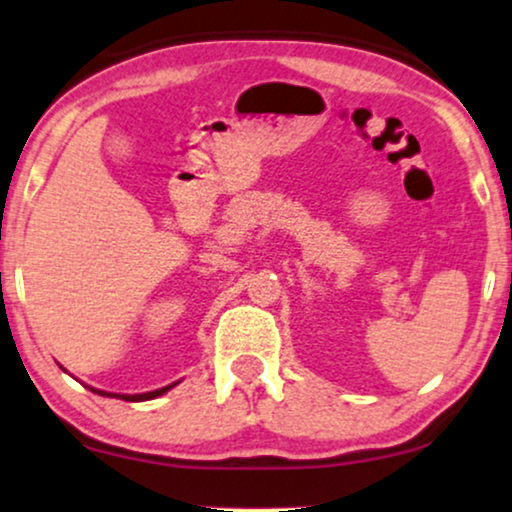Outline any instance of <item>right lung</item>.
<instances>
[{
  "mask_svg": "<svg viewBox=\"0 0 512 512\" xmlns=\"http://www.w3.org/2000/svg\"><path fill=\"white\" fill-rule=\"evenodd\" d=\"M176 383H178V381H176ZM176 383H171V386H164V388H159V390H152V393H141V395H117V393H103V390H96V388H91V390H94V393H101V395H105V397H122V400H126V402H145V400H155V397L164 395V393H167V390L174 388Z\"/></svg>",
  "mask_w": 512,
  "mask_h": 512,
  "instance_id": "add662e5",
  "label": "right lung"
}]
</instances>
